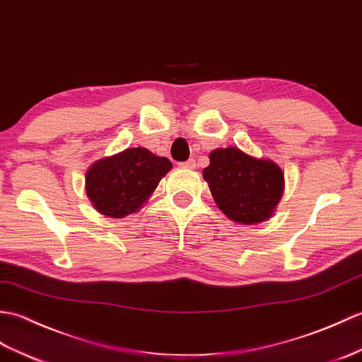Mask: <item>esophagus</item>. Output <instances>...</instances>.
<instances>
[{"label": "esophagus", "mask_w": 362, "mask_h": 362, "mask_svg": "<svg viewBox=\"0 0 362 362\" xmlns=\"http://www.w3.org/2000/svg\"><path fill=\"white\" fill-rule=\"evenodd\" d=\"M181 167L187 168V170H194V168L197 167L195 159H189V160H186V163H182V164H181Z\"/></svg>", "instance_id": "34e87169"}]
</instances>
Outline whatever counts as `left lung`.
I'll list each match as a JSON object with an SVG mask.
<instances>
[{"label":"left lung","mask_w":362,"mask_h":362,"mask_svg":"<svg viewBox=\"0 0 362 362\" xmlns=\"http://www.w3.org/2000/svg\"><path fill=\"white\" fill-rule=\"evenodd\" d=\"M203 170L211 194L229 220L252 226L269 220L284 195L285 176L274 160L237 147L215 148Z\"/></svg>","instance_id":"8db88e82"}]
</instances>
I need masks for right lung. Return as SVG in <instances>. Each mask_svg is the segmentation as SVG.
Wrapping results in <instances>:
<instances>
[{
  "mask_svg": "<svg viewBox=\"0 0 362 362\" xmlns=\"http://www.w3.org/2000/svg\"><path fill=\"white\" fill-rule=\"evenodd\" d=\"M172 163L144 147L127 148L95 160L85 176L86 195L99 214L110 218L138 212L148 202Z\"/></svg>",
  "mask_w": 362,
  "mask_h": 362,
  "instance_id": "1",
  "label": "right lung"
}]
</instances>
